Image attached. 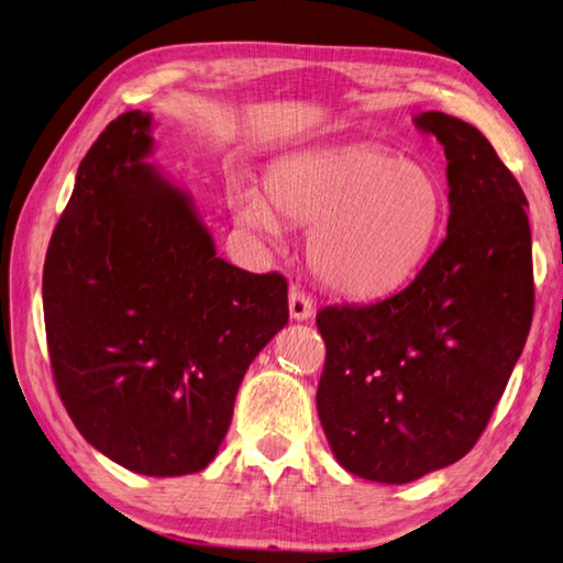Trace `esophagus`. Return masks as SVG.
<instances>
[{
    "label": "esophagus",
    "mask_w": 563,
    "mask_h": 563,
    "mask_svg": "<svg viewBox=\"0 0 563 563\" xmlns=\"http://www.w3.org/2000/svg\"><path fill=\"white\" fill-rule=\"evenodd\" d=\"M288 308H290V317H292V320H298V322L310 320V317L314 314L312 298H310V295H305L300 288H290Z\"/></svg>",
    "instance_id": "1"
}]
</instances>
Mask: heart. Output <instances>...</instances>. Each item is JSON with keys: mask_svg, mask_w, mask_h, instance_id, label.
Here are the masks:
<instances>
[{"mask_svg": "<svg viewBox=\"0 0 563 563\" xmlns=\"http://www.w3.org/2000/svg\"><path fill=\"white\" fill-rule=\"evenodd\" d=\"M233 217L261 236L278 219L308 229V263L327 288L346 298H379L428 258L443 227V187L416 159L382 145L295 152L263 175V197L236 191Z\"/></svg>", "mask_w": 563, "mask_h": 563, "instance_id": "b5f03b06", "label": "heart"}]
</instances>
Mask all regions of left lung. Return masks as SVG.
<instances>
[{
    "mask_svg": "<svg viewBox=\"0 0 563 563\" xmlns=\"http://www.w3.org/2000/svg\"><path fill=\"white\" fill-rule=\"evenodd\" d=\"M445 150L451 217L416 278L374 305L317 312L327 360L317 413L344 470L404 485L483 435L534 312L527 197L477 128L421 112Z\"/></svg>",
    "mask_w": 563,
    "mask_h": 563,
    "instance_id": "8db88e82",
    "label": "left lung"
}]
</instances>
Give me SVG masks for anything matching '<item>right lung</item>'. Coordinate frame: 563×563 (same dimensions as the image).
Returning a JSON list of instances; mask_svg holds the SVG:
<instances>
[{
    "label": "right lung",
    "mask_w": 563,
    "mask_h": 563,
    "mask_svg": "<svg viewBox=\"0 0 563 563\" xmlns=\"http://www.w3.org/2000/svg\"><path fill=\"white\" fill-rule=\"evenodd\" d=\"M150 130V112H122L88 150L41 290L80 435L132 473L175 477L217 457L243 374L288 324V283L219 258L189 194L147 159Z\"/></svg>",
    "instance_id": "add662e5"
}]
</instances>
